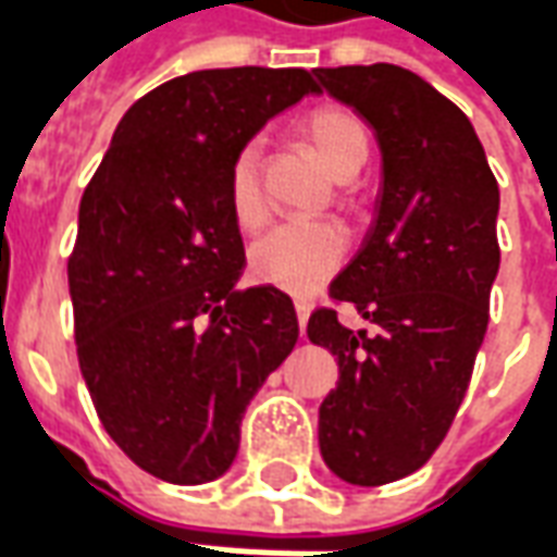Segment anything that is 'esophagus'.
Wrapping results in <instances>:
<instances>
[{"instance_id": "1", "label": "esophagus", "mask_w": 557, "mask_h": 557, "mask_svg": "<svg viewBox=\"0 0 557 557\" xmlns=\"http://www.w3.org/2000/svg\"><path fill=\"white\" fill-rule=\"evenodd\" d=\"M310 304L307 301H295V313H298V325H301V334H304V327H307V319H310Z\"/></svg>"}]
</instances>
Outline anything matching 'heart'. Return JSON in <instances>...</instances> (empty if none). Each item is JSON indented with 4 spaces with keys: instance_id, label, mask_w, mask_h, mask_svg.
<instances>
[{
    "instance_id": "obj_1",
    "label": "heart",
    "mask_w": 557,
    "mask_h": 557,
    "mask_svg": "<svg viewBox=\"0 0 557 557\" xmlns=\"http://www.w3.org/2000/svg\"><path fill=\"white\" fill-rule=\"evenodd\" d=\"M304 139L334 178H351L370 158V131L346 107H319L301 122ZM226 202L235 226L256 232L268 220V199L262 190V148L247 139L232 154L226 170ZM349 235L337 223H283L250 247V274L265 286L310 295L343 265Z\"/></svg>"
}]
</instances>
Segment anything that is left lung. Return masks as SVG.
Returning <instances> with one entry per match:
<instances>
[{
  "mask_svg": "<svg viewBox=\"0 0 557 557\" xmlns=\"http://www.w3.org/2000/svg\"><path fill=\"white\" fill-rule=\"evenodd\" d=\"M382 148V190L361 250L331 283L373 325L322 307L307 337L337 358L319 406L325 466L355 486L418 471L444 442L490 325L502 250L498 182L468 115L406 67H315Z\"/></svg>",
  "mask_w": 557,
  "mask_h": 557,
  "instance_id": "8db88e82",
  "label": "left lung"
}]
</instances>
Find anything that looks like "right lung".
Returning <instances> with one entry per match:
<instances>
[{"instance_id": "1", "label": "right lung", "mask_w": 557, "mask_h": 557, "mask_svg": "<svg viewBox=\"0 0 557 557\" xmlns=\"http://www.w3.org/2000/svg\"><path fill=\"white\" fill-rule=\"evenodd\" d=\"M310 91L304 67L170 79L127 110L79 199L67 259L79 370L110 438L166 483L232 466L244 411L298 343L286 292L235 289L244 242L226 170Z\"/></svg>"}]
</instances>
